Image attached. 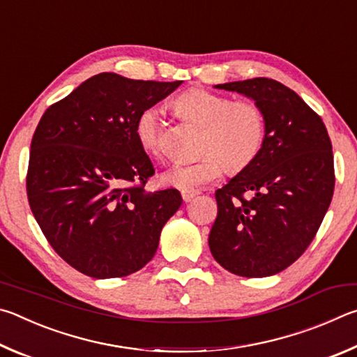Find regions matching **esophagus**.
I'll return each mask as SVG.
<instances>
[{
  "label": "esophagus",
  "mask_w": 357,
  "mask_h": 357,
  "mask_svg": "<svg viewBox=\"0 0 357 357\" xmlns=\"http://www.w3.org/2000/svg\"><path fill=\"white\" fill-rule=\"evenodd\" d=\"M196 196H197V191H191V190H183L182 191V197H183L185 202L192 201V197H196Z\"/></svg>",
  "instance_id": "34e87169"
}]
</instances>
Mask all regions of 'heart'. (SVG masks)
<instances>
[{"instance_id": "heart-1", "label": "heart", "mask_w": 357, "mask_h": 357, "mask_svg": "<svg viewBox=\"0 0 357 357\" xmlns=\"http://www.w3.org/2000/svg\"><path fill=\"white\" fill-rule=\"evenodd\" d=\"M175 108L204 128L201 160L175 162L162 182L180 190H197L221 177L222 169L241 171L259 153L265 137L264 112L255 103L235 102L232 97L205 89H191L175 100ZM141 146L153 156L166 153V123L161 112L149 108L136 122Z\"/></svg>"}]
</instances>
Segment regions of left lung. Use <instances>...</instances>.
Wrapping results in <instances>:
<instances>
[{
	"label": "left lung",
	"instance_id": "1",
	"mask_svg": "<svg viewBox=\"0 0 357 357\" xmlns=\"http://www.w3.org/2000/svg\"><path fill=\"white\" fill-rule=\"evenodd\" d=\"M254 100L265 117L255 158L216 191L215 260L243 278L278 274L314 240L334 195L333 146L321 117L270 78L216 84Z\"/></svg>",
	"mask_w": 357,
	"mask_h": 357
}]
</instances>
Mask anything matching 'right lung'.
I'll list each match as a JSON object with an SVG mask.
<instances>
[{"instance_id":"right-lung-1","label":"right lung","mask_w":357,"mask_h":357,"mask_svg":"<svg viewBox=\"0 0 357 357\" xmlns=\"http://www.w3.org/2000/svg\"><path fill=\"white\" fill-rule=\"evenodd\" d=\"M180 84L103 72L50 106L37 125L29 207L54 251L86 276L139 271L182 205L177 190H144L155 169L136 136L141 112Z\"/></svg>"}]
</instances>
